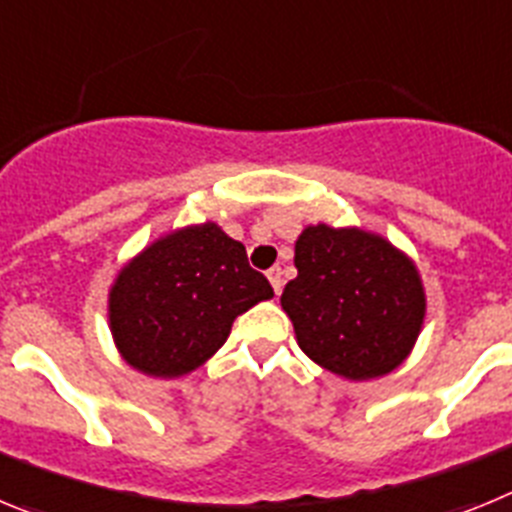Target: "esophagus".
I'll use <instances>...</instances> for the list:
<instances>
[{
	"mask_svg": "<svg viewBox=\"0 0 512 512\" xmlns=\"http://www.w3.org/2000/svg\"><path fill=\"white\" fill-rule=\"evenodd\" d=\"M266 277H269V282H271V287H274V292H282V269H279V266H271L269 271H266Z\"/></svg>",
	"mask_w": 512,
	"mask_h": 512,
	"instance_id": "34e87169",
	"label": "esophagus"
}]
</instances>
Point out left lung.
I'll use <instances>...</instances> for the list:
<instances>
[{
    "instance_id": "8db88e82",
    "label": "left lung",
    "mask_w": 512,
    "mask_h": 512,
    "mask_svg": "<svg viewBox=\"0 0 512 512\" xmlns=\"http://www.w3.org/2000/svg\"><path fill=\"white\" fill-rule=\"evenodd\" d=\"M297 277L282 307L300 348L338 377H384L408 359L425 318L413 261L382 235L310 225L295 243Z\"/></svg>"
}]
</instances>
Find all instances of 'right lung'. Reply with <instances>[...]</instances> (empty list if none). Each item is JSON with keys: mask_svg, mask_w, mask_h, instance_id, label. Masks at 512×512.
I'll return each mask as SVG.
<instances>
[{"mask_svg": "<svg viewBox=\"0 0 512 512\" xmlns=\"http://www.w3.org/2000/svg\"><path fill=\"white\" fill-rule=\"evenodd\" d=\"M271 297L243 243L215 223L189 225L122 266L110 289L112 338L138 372L182 377L228 341L238 315Z\"/></svg>", "mask_w": 512, "mask_h": 512, "instance_id": "add662e5", "label": "right lung"}]
</instances>
